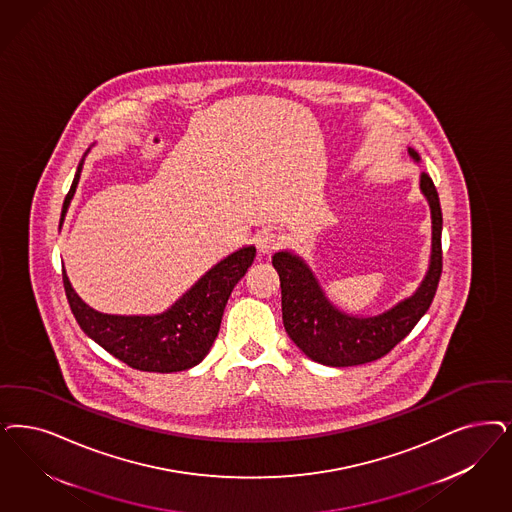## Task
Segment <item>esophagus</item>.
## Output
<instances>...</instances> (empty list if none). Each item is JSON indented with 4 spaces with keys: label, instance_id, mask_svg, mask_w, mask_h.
<instances>
[{
    "label": "esophagus",
    "instance_id": "esophagus-1",
    "mask_svg": "<svg viewBox=\"0 0 512 512\" xmlns=\"http://www.w3.org/2000/svg\"><path fill=\"white\" fill-rule=\"evenodd\" d=\"M283 244V236L276 230H261L257 234V249L259 253L268 255V253H274L278 247Z\"/></svg>",
    "mask_w": 512,
    "mask_h": 512
}]
</instances>
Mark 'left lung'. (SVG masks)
<instances>
[{
	"label": "left lung",
	"instance_id": "8db88e82",
	"mask_svg": "<svg viewBox=\"0 0 512 512\" xmlns=\"http://www.w3.org/2000/svg\"><path fill=\"white\" fill-rule=\"evenodd\" d=\"M408 155H420L408 147ZM422 191L431 210V257L418 289L376 316H353L335 306L319 285L316 274L293 251H278L272 265L282 285L283 327L300 352L327 367L371 363L391 352L429 310L442 272V212L433 179L420 174Z\"/></svg>",
	"mask_w": 512,
	"mask_h": 512
}]
</instances>
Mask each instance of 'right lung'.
Here are the masks:
<instances>
[{"label": "right lung", "mask_w": 512, "mask_h": 512, "mask_svg": "<svg viewBox=\"0 0 512 512\" xmlns=\"http://www.w3.org/2000/svg\"><path fill=\"white\" fill-rule=\"evenodd\" d=\"M83 170V160L62 206V219L70 208ZM255 259V246L236 249L213 265L189 291L162 314L115 316L90 308L71 287L66 270L62 280L71 312L79 327L113 357L143 372L187 371L198 365L212 348L234 285L244 278Z\"/></svg>", "instance_id": "1"}]
</instances>
